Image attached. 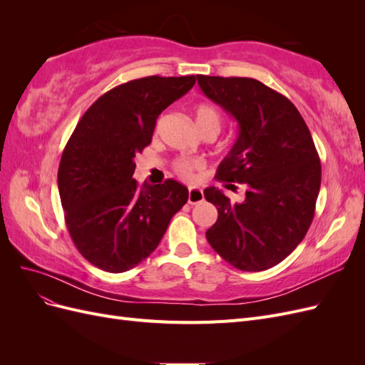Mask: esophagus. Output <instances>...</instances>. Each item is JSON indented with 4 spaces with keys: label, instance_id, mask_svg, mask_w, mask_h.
<instances>
[{
    "label": "esophagus",
    "instance_id": "34e87169",
    "mask_svg": "<svg viewBox=\"0 0 365 365\" xmlns=\"http://www.w3.org/2000/svg\"><path fill=\"white\" fill-rule=\"evenodd\" d=\"M204 193L200 187H189V204H197L202 201Z\"/></svg>",
    "mask_w": 365,
    "mask_h": 365
}]
</instances>
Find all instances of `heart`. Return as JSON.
<instances>
[{
  "mask_svg": "<svg viewBox=\"0 0 365 365\" xmlns=\"http://www.w3.org/2000/svg\"><path fill=\"white\" fill-rule=\"evenodd\" d=\"M195 120L197 123V128H205V126H215V128H220V120H222V117H220V113L219 109L210 103H197L195 106ZM200 163L197 161H193V160H178L175 161L173 164V169L175 172L178 173L180 176H182V178L189 180L193 176V172L200 168Z\"/></svg>",
  "mask_w": 365,
  "mask_h": 365,
  "instance_id": "b5f03b06",
  "label": "heart"
}]
</instances>
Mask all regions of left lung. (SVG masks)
<instances>
[{"label": "left lung", "instance_id": "1", "mask_svg": "<svg viewBox=\"0 0 365 365\" xmlns=\"http://www.w3.org/2000/svg\"><path fill=\"white\" fill-rule=\"evenodd\" d=\"M197 83L239 125L216 178L247 187L240 204L216 187L204 190L219 213L205 233L208 244L240 271L272 268L297 248L314 219L322 164L311 132L289 98L256 79L197 74Z\"/></svg>", "mask_w": 365, "mask_h": 365}]
</instances>
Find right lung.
Masks as SVG:
<instances>
[{
  "label": "right lung",
  "mask_w": 365,
  "mask_h": 365,
  "mask_svg": "<svg viewBox=\"0 0 365 365\" xmlns=\"http://www.w3.org/2000/svg\"><path fill=\"white\" fill-rule=\"evenodd\" d=\"M195 82V76H149L121 83L77 123L62 152L58 187L70 236L94 267L108 272L137 267L189 200L178 181L140 187L132 175L158 115Z\"/></svg>",
  "instance_id": "1"
}]
</instances>
